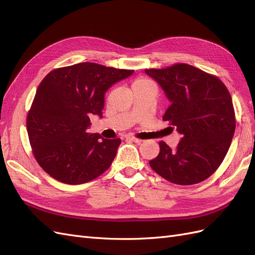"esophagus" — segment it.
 I'll return each mask as SVG.
<instances>
[{
	"instance_id": "obj_1",
	"label": "esophagus",
	"mask_w": 255,
	"mask_h": 255,
	"mask_svg": "<svg viewBox=\"0 0 255 255\" xmlns=\"http://www.w3.org/2000/svg\"><path fill=\"white\" fill-rule=\"evenodd\" d=\"M127 140L134 141L136 143H141L142 142V140L139 139V138H136V137H133V136H127Z\"/></svg>"
}]
</instances>
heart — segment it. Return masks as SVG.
<instances>
[{
    "label": "heart",
    "instance_id": "obj_1",
    "mask_svg": "<svg viewBox=\"0 0 255 255\" xmlns=\"http://www.w3.org/2000/svg\"><path fill=\"white\" fill-rule=\"evenodd\" d=\"M149 83H151V82L148 81V80H145V79H139V80L135 81L133 85H144V84H149Z\"/></svg>",
    "mask_w": 255,
    "mask_h": 255
}]
</instances>
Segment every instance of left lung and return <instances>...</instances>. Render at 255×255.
I'll return each mask as SVG.
<instances>
[{
  "label": "left lung",
  "mask_w": 255,
  "mask_h": 255,
  "mask_svg": "<svg viewBox=\"0 0 255 255\" xmlns=\"http://www.w3.org/2000/svg\"><path fill=\"white\" fill-rule=\"evenodd\" d=\"M164 90L170 106L163 120L182 135L175 149L159 142V154L149 161L165 180L192 185L217 170L235 132L232 98L217 76L187 64L145 69Z\"/></svg>",
  "instance_id": "obj_1"
}]
</instances>
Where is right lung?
Returning a JSON list of instances; mask_svg holds the SVG:
<instances>
[{"mask_svg":"<svg viewBox=\"0 0 255 255\" xmlns=\"http://www.w3.org/2000/svg\"><path fill=\"white\" fill-rule=\"evenodd\" d=\"M133 72L81 63L55 69L41 81L26 128L34 156L45 172L61 183L79 185L111 167L120 138L87 133L89 117L102 118L105 92Z\"/></svg>","mask_w":255,"mask_h":255,"instance_id":"1","label":"right lung"}]
</instances>
